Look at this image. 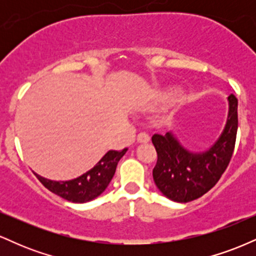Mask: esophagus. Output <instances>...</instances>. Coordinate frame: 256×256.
Listing matches in <instances>:
<instances>
[{"label": "esophagus", "instance_id": "obj_1", "mask_svg": "<svg viewBox=\"0 0 256 256\" xmlns=\"http://www.w3.org/2000/svg\"><path fill=\"white\" fill-rule=\"evenodd\" d=\"M149 140H150V137H149L148 134H146V132H140L137 136V140L140 143H146L149 142Z\"/></svg>", "mask_w": 256, "mask_h": 256}]
</instances>
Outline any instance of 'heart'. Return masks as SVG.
Here are the masks:
<instances>
[{
	"instance_id": "obj_1",
	"label": "heart",
	"mask_w": 256,
	"mask_h": 256,
	"mask_svg": "<svg viewBox=\"0 0 256 256\" xmlns=\"http://www.w3.org/2000/svg\"><path fill=\"white\" fill-rule=\"evenodd\" d=\"M167 98H168V100H173V98H174V96L170 95V96H167Z\"/></svg>"
}]
</instances>
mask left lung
<instances>
[{"mask_svg": "<svg viewBox=\"0 0 256 256\" xmlns=\"http://www.w3.org/2000/svg\"><path fill=\"white\" fill-rule=\"evenodd\" d=\"M228 104L225 130L207 152L194 154L185 150L170 132L152 137L158 154L152 178L166 198L185 204L201 198L218 183L231 161L238 128V101L234 94L228 96Z\"/></svg>", "mask_w": 256, "mask_h": 256, "instance_id": "left-lung-1", "label": "left lung"}]
</instances>
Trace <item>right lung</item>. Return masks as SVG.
<instances>
[{"instance_id":"add662e5","label":"right lung","mask_w":256,"mask_h":256,"mask_svg":"<svg viewBox=\"0 0 256 256\" xmlns=\"http://www.w3.org/2000/svg\"><path fill=\"white\" fill-rule=\"evenodd\" d=\"M126 150V148L122 152L110 150L90 171L72 180L55 182L36 176L38 180L55 195L74 204H84L104 192L116 173L119 160L124 156Z\"/></svg>"}]
</instances>
